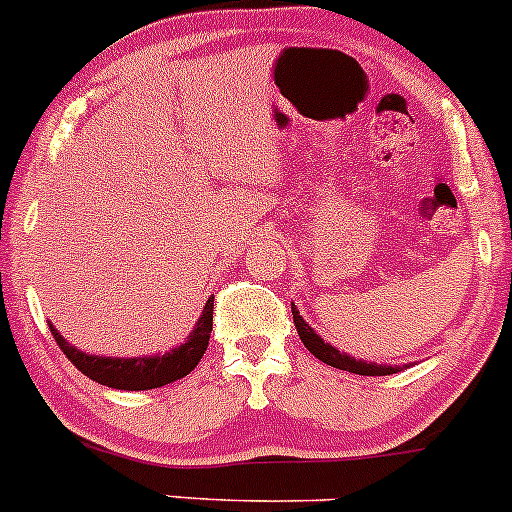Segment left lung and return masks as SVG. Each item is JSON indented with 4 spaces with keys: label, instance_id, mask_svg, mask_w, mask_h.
Listing matches in <instances>:
<instances>
[{
    "label": "left lung",
    "instance_id": "1",
    "mask_svg": "<svg viewBox=\"0 0 512 512\" xmlns=\"http://www.w3.org/2000/svg\"><path fill=\"white\" fill-rule=\"evenodd\" d=\"M291 310H293L295 330H298V335H300V340H303V345L308 347V350L313 352V355L318 357L320 362H325V365L335 367V370L365 374V377H384V374L402 372V367L377 365V362H367V360H355V357L347 355V352H340V350H337V347L330 345L328 340H323V337L315 333V330L310 328L308 323H305L303 315L298 313V308H295L293 303H291Z\"/></svg>",
    "mask_w": 512,
    "mask_h": 512
}]
</instances>
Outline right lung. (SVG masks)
Masks as SVG:
<instances>
[{
	"label": "right lung",
	"mask_w": 512,
	"mask_h": 512,
	"mask_svg": "<svg viewBox=\"0 0 512 512\" xmlns=\"http://www.w3.org/2000/svg\"><path fill=\"white\" fill-rule=\"evenodd\" d=\"M212 320H214V295L204 303L202 315H199L197 325L192 333L184 337L177 347L170 352H157V355L145 357H105L91 355V352L78 350L76 345L63 337L54 325L49 323L51 335L59 342L63 355L73 362L88 379L105 384L113 389H125V392H140V389H155L165 387V384L177 382V379L187 377L199 360L204 357L209 345V335H212Z\"/></svg>",
	"instance_id": "1"
}]
</instances>
